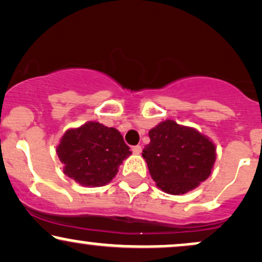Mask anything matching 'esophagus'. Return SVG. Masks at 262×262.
I'll return each mask as SVG.
<instances>
[{
	"label": "esophagus",
	"instance_id": "34e87169",
	"mask_svg": "<svg viewBox=\"0 0 262 262\" xmlns=\"http://www.w3.org/2000/svg\"><path fill=\"white\" fill-rule=\"evenodd\" d=\"M133 154H135V155H139V154H141V146L140 145H137V146H133Z\"/></svg>",
	"mask_w": 262,
	"mask_h": 262
}]
</instances>
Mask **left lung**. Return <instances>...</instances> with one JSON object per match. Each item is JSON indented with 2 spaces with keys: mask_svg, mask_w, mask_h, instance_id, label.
<instances>
[{
  "mask_svg": "<svg viewBox=\"0 0 262 262\" xmlns=\"http://www.w3.org/2000/svg\"><path fill=\"white\" fill-rule=\"evenodd\" d=\"M143 157L151 178L167 194L181 195L210 177L216 161V145L193 127L166 119L150 129Z\"/></svg>",
  "mask_w": 262,
  "mask_h": 262,
  "instance_id": "1",
  "label": "left lung"
}]
</instances>
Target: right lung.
I'll return each mask as SVG.
<instances>
[{
    "instance_id": "obj_1",
    "label": "right lung",
    "mask_w": 262,
    "mask_h": 262,
    "mask_svg": "<svg viewBox=\"0 0 262 262\" xmlns=\"http://www.w3.org/2000/svg\"><path fill=\"white\" fill-rule=\"evenodd\" d=\"M63 172L83 187H103L132 155L122 134L96 121L71 128L56 147Z\"/></svg>"
}]
</instances>
